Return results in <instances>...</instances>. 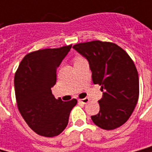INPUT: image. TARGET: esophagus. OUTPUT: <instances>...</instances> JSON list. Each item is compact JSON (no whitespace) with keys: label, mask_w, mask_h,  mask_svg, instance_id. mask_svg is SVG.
<instances>
[{"label":"esophagus","mask_w":152,"mask_h":152,"mask_svg":"<svg viewBox=\"0 0 152 152\" xmlns=\"http://www.w3.org/2000/svg\"><path fill=\"white\" fill-rule=\"evenodd\" d=\"M79 102L83 103V104H87L88 102H90V100L88 98H84V99H81V100H79Z\"/></svg>","instance_id":"obj_1"}]
</instances>
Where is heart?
<instances>
[{
    "instance_id": "b5f03b06",
    "label": "heart",
    "mask_w": 152,
    "mask_h": 152,
    "mask_svg": "<svg viewBox=\"0 0 152 152\" xmlns=\"http://www.w3.org/2000/svg\"><path fill=\"white\" fill-rule=\"evenodd\" d=\"M80 60H83V59H81V58H77V59H76V61H80Z\"/></svg>"
}]
</instances>
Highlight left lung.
Masks as SVG:
<instances>
[{
    "mask_svg": "<svg viewBox=\"0 0 152 152\" xmlns=\"http://www.w3.org/2000/svg\"><path fill=\"white\" fill-rule=\"evenodd\" d=\"M87 59L95 85H101L99 113L91 116L101 129L112 130L131 116L139 98V76L135 65L125 50L111 42L94 40L73 45Z\"/></svg>",
    "mask_w": 152,
    "mask_h": 152,
    "instance_id": "8db88e82",
    "label": "left lung"
}]
</instances>
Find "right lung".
Listing matches in <instances>:
<instances>
[{
	"label": "right lung",
	"instance_id": "add662e5",
	"mask_svg": "<svg viewBox=\"0 0 152 152\" xmlns=\"http://www.w3.org/2000/svg\"><path fill=\"white\" fill-rule=\"evenodd\" d=\"M72 45L43 49L26 55L14 78L18 107L29 128L41 136L54 137L63 131L77 100L56 99L51 88L56 82V69Z\"/></svg>",
	"mask_w": 152,
	"mask_h": 152
}]
</instances>
